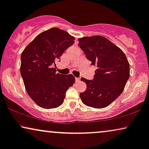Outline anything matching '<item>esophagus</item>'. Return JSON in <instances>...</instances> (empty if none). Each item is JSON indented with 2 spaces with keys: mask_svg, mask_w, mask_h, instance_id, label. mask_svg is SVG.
Returning <instances> with one entry per match:
<instances>
[{
  "mask_svg": "<svg viewBox=\"0 0 149 149\" xmlns=\"http://www.w3.org/2000/svg\"><path fill=\"white\" fill-rule=\"evenodd\" d=\"M75 81H76L77 83H79L81 81V78L80 77H76L75 78Z\"/></svg>",
  "mask_w": 149,
  "mask_h": 149,
  "instance_id": "esophagus-1",
  "label": "esophagus"
}]
</instances>
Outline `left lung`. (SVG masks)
Returning a JSON list of instances; mask_svg holds the SVG:
<instances>
[{"label":"left lung","mask_w":149,"mask_h":149,"mask_svg":"<svg viewBox=\"0 0 149 149\" xmlns=\"http://www.w3.org/2000/svg\"><path fill=\"white\" fill-rule=\"evenodd\" d=\"M79 46L91 65L96 67L92 80L82 77L87 89L83 103L95 109L108 107L123 92L130 77V64L121 49L102 36L79 38Z\"/></svg>","instance_id":"8db88e82"}]
</instances>
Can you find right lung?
<instances>
[{
	"mask_svg": "<svg viewBox=\"0 0 149 149\" xmlns=\"http://www.w3.org/2000/svg\"><path fill=\"white\" fill-rule=\"evenodd\" d=\"M74 40L64 30L53 28L36 36L22 52L20 72L24 85L29 96L41 108L60 107L75 82L72 74L56 73L54 68Z\"/></svg>",
	"mask_w": 149,
	"mask_h": 149,
	"instance_id": "obj_1",
	"label": "right lung"
}]
</instances>
